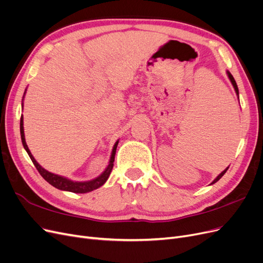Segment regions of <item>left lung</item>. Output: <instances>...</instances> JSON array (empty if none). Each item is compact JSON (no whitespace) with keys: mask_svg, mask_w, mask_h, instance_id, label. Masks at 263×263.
<instances>
[{"mask_svg":"<svg viewBox=\"0 0 263 263\" xmlns=\"http://www.w3.org/2000/svg\"><path fill=\"white\" fill-rule=\"evenodd\" d=\"M227 74H228V77H229V79H230V82H231V84H232V86H233V88H234V90H235V92H236V96H237V98H238V88H237V85H236V83H235V81H234V78H233V76L231 75V73L229 72V71H227ZM228 168H229V166H228L226 170H223L222 171V172L218 175V176H217L212 182H211V185H213V184H215V182H217V181H218L223 175H224V173L227 172V170Z\"/></svg>","mask_w":263,"mask_h":263,"instance_id":"1","label":"left lung"}]
</instances>
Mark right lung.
<instances>
[{
  "instance_id": "1",
  "label": "right lung",
  "mask_w": 263,
  "mask_h": 263,
  "mask_svg": "<svg viewBox=\"0 0 263 263\" xmlns=\"http://www.w3.org/2000/svg\"><path fill=\"white\" fill-rule=\"evenodd\" d=\"M22 101H24V99H22ZM22 106H24V103H22ZM20 135H21L22 145H24L25 149L27 151L29 157L31 158L33 164L35 165V167L37 168V171L40 172V174L43 176V178L46 180L47 182H49L51 186H53L57 189L64 190V191H70V192H74V193H87V192H90V191H92V190H96V189L100 188L101 186H103L105 184L106 180L109 177V174L111 172L112 166H114V160H115L116 148H117V145H118V142H119V140H118L115 143V145H114L108 165L103 171V173H102L101 175H99L98 177L91 179V180H87V181H74V180L68 179V178H66L64 176L57 175V174H53L51 172H48L47 170H45L44 167H42L37 163L36 160L34 159V157L32 156V154H31V152L29 149V147H28V145L26 143L25 130H24V117H21V119H20Z\"/></svg>"
}]
</instances>
